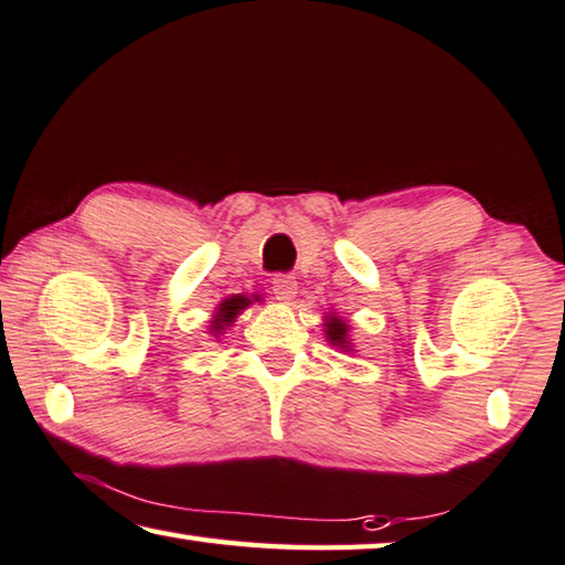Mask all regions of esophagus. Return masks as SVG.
I'll return each mask as SVG.
<instances>
[{"label": "esophagus", "instance_id": "obj_1", "mask_svg": "<svg viewBox=\"0 0 565 565\" xmlns=\"http://www.w3.org/2000/svg\"><path fill=\"white\" fill-rule=\"evenodd\" d=\"M273 292L277 300L282 302H290L295 295H298V280H295V275L288 273H280L273 277Z\"/></svg>", "mask_w": 565, "mask_h": 565}]
</instances>
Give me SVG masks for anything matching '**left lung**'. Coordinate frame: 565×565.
Instances as JSON below:
<instances>
[{
  "label": "left lung",
  "mask_w": 565,
  "mask_h": 565,
  "mask_svg": "<svg viewBox=\"0 0 565 565\" xmlns=\"http://www.w3.org/2000/svg\"><path fill=\"white\" fill-rule=\"evenodd\" d=\"M348 332H350L348 322L340 320L338 315H330V318L324 320V334H328L330 344H334V348H340L344 352H350V348H352Z\"/></svg>",
  "instance_id": "8db88e82"
}]
</instances>
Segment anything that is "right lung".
Listing matches in <instances>:
<instances>
[{"mask_svg": "<svg viewBox=\"0 0 565 565\" xmlns=\"http://www.w3.org/2000/svg\"><path fill=\"white\" fill-rule=\"evenodd\" d=\"M253 300H260V298H257V295H255ZM253 300L245 298V295H231V298H225L221 305H217L215 318L211 320V332L213 334H223V330L231 328L237 315H241Z\"/></svg>", "mask_w": 565, "mask_h": 565, "instance_id": "1", "label": "right lung"}]
</instances>
